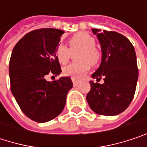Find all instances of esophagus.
<instances>
[{"instance_id":"esophagus-1","label":"esophagus","mask_w":147,"mask_h":147,"mask_svg":"<svg viewBox=\"0 0 147 147\" xmlns=\"http://www.w3.org/2000/svg\"><path fill=\"white\" fill-rule=\"evenodd\" d=\"M71 80H72V82H73L74 86H77V85H78V83H79V80H77V79H76V78H74V77L71 78Z\"/></svg>"}]
</instances>
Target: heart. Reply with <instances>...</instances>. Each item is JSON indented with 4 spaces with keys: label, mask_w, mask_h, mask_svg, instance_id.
I'll return each instance as SVG.
<instances>
[{
    "label": "heart",
    "mask_w": 147,
    "mask_h": 147,
    "mask_svg": "<svg viewBox=\"0 0 147 147\" xmlns=\"http://www.w3.org/2000/svg\"><path fill=\"white\" fill-rule=\"evenodd\" d=\"M94 45V39L83 32L77 33L69 39L70 49L65 45H59L56 54L61 64L67 63L71 57V52L79 51L76 54V59L79 62L71 63L65 66L63 70L64 74L74 78H81L89 71L90 65H96L100 59V54Z\"/></svg>",
    "instance_id": "b5f03b06"
}]
</instances>
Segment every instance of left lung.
I'll use <instances>...</instances> for the list:
<instances>
[{"mask_svg":"<svg viewBox=\"0 0 147 147\" xmlns=\"http://www.w3.org/2000/svg\"><path fill=\"white\" fill-rule=\"evenodd\" d=\"M101 47V63L92 75L104 83L90 81L91 89L86 100L92 111L104 116L124 111L132 101L138 81L136 54L132 43L124 36L92 29Z\"/></svg>","mask_w":147,"mask_h":147,"instance_id":"8db88e82","label":"left lung"}]
</instances>
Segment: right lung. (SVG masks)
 <instances>
[{
  "mask_svg": "<svg viewBox=\"0 0 147 147\" xmlns=\"http://www.w3.org/2000/svg\"><path fill=\"white\" fill-rule=\"evenodd\" d=\"M58 29H41L26 34L15 45L9 62L11 91L22 111L31 120L46 123L58 117L73 84L69 76L48 82L46 76L61 73L56 54Z\"/></svg>",
  "mask_w": 147,
  "mask_h": 147,
  "instance_id": "obj_1",
  "label": "right lung"
}]
</instances>
